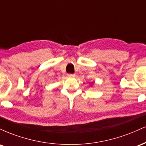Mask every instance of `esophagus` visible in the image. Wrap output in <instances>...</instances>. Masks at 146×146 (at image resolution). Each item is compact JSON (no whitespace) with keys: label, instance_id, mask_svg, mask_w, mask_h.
Segmentation results:
<instances>
[{"label":"esophagus","instance_id":"1","mask_svg":"<svg viewBox=\"0 0 146 146\" xmlns=\"http://www.w3.org/2000/svg\"><path fill=\"white\" fill-rule=\"evenodd\" d=\"M67 76L68 77V78H74V77L75 76V74H67Z\"/></svg>","mask_w":146,"mask_h":146}]
</instances>
